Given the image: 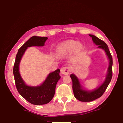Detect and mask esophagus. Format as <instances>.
<instances>
[{
  "instance_id": "1",
  "label": "esophagus",
  "mask_w": 123,
  "mask_h": 123,
  "mask_svg": "<svg viewBox=\"0 0 123 123\" xmlns=\"http://www.w3.org/2000/svg\"><path fill=\"white\" fill-rule=\"evenodd\" d=\"M62 74H64V75H67L69 74V73L70 72V68L69 66H65L63 67L62 68L61 70Z\"/></svg>"
}]
</instances>
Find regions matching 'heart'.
Here are the masks:
<instances>
[{"label":"heart","mask_w":123,"mask_h":123,"mask_svg":"<svg viewBox=\"0 0 123 123\" xmlns=\"http://www.w3.org/2000/svg\"><path fill=\"white\" fill-rule=\"evenodd\" d=\"M83 49V45L80 43H78L75 40H66L60 43L57 46L56 52L60 57H64L74 50L76 52L79 53Z\"/></svg>","instance_id":"heart-1"}]
</instances>
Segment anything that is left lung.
<instances>
[{
	"label": "left lung",
	"instance_id": "1",
	"mask_svg": "<svg viewBox=\"0 0 123 123\" xmlns=\"http://www.w3.org/2000/svg\"><path fill=\"white\" fill-rule=\"evenodd\" d=\"M89 36L92 38L94 43L98 46V48L102 49L105 52L109 60V66L104 81L101 84V86L94 90H89L84 88L76 74L73 73L70 74V77L72 80L73 94L77 100L81 102H91L101 97L108 87L112 77L113 60L109 50L108 46L104 41L99 39L95 35L90 34Z\"/></svg>",
	"mask_w": 123,
	"mask_h": 123
}]
</instances>
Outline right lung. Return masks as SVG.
Returning <instances> with one entry per match:
<instances>
[{"instance_id": "1", "label": "right lung", "mask_w": 123, "mask_h": 123, "mask_svg": "<svg viewBox=\"0 0 123 123\" xmlns=\"http://www.w3.org/2000/svg\"><path fill=\"white\" fill-rule=\"evenodd\" d=\"M47 37L33 36L21 46L15 57L13 74L18 92L26 101L33 105H44L50 102L55 94L57 83L60 79V70L57 69L48 74L44 81L40 85L31 86L26 84L19 72V64L26 49L32 46L43 47Z\"/></svg>"}]
</instances>
